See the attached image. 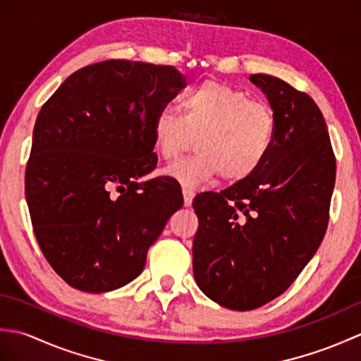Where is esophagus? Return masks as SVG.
Wrapping results in <instances>:
<instances>
[{
  "label": "esophagus",
  "instance_id": "obj_1",
  "mask_svg": "<svg viewBox=\"0 0 361 361\" xmlns=\"http://www.w3.org/2000/svg\"><path fill=\"white\" fill-rule=\"evenodd\" d=\"M183 197H185V206H190V204H192L195 192H194V190L185 188V189H183Z\"/></svg>",
  "mask_w": 361,
  "mask_h": 361
}]
</instances>
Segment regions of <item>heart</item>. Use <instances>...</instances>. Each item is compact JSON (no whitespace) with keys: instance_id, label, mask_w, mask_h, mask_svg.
I'll return each mask as SVG.
<instances>
[{"instance_id":"1","label":"heart","mask_w":361,"mask_h":361,"mask_svg":"<svg viewBox=\"0 0 361 361\" xmlns=\"http://www.w3.org/2000/svg\"><path fill=\"white\" fill-rule=\"evenodd\" d=\"M180 110L181 114L158 110L150 130L153 145L166 161L180 157L197 137V155L164 171L183 188L197 189L220 173L226 181H245L270 155L274 113L243 90L206 80L183 96Z\"/></svg>"}]
</instances>
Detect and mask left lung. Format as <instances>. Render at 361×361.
<instances>
[{"instance_id": "8db88e82", "label": "left lung", "mask_w": 361, "mask_h": 361, "mask_svg": "<svg viewBox=\"0 0 361 361\" xmlns=\"http://www.w3.org/2000/svg\"><path fill=\"white\" fill-rule=\"evenodd\" d=\"M250 80L276 116L264 166L192 202L197 286L231 310L262 307L286 291L323 240L335 186V157L326 121L313 99L268 74Z\"/></svg>"}]
</instances>
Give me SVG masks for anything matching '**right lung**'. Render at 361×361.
Wrapping results in <instances>:
<instances>
[{"instance_id": "1", "label": "right lung", "mask_w": 361, "mask_h": 361, "mask_svg": "<svg viewBox=\"0 0 361 361\" xmlns=\"http://www.w3.org/2000/svg\"><path fill=\"white\" fill-rule=\"evenodd\" d=\"M185 85L173 66L105 60L71 74L42 106L26 202L42 252L71 287L102 293L132 282L183 206L173 178H141L158 161L153 118Z\"/></svg>"}]
</instances>
